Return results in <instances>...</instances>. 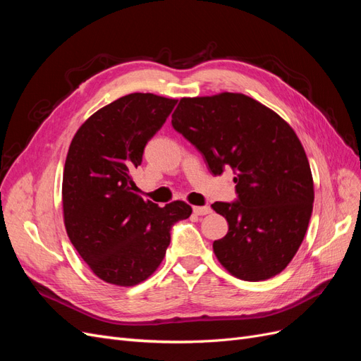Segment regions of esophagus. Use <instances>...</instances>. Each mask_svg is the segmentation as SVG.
<instances>
[{
    "instance_id": "34e87169",
    "label": "esophagus",
    "mask_w": 361,
    "mask_h": 361,
    "mask_svg": "<svg viewBox=\"0 0 361 361\" xmlns=\"http://www.w3.org/2000/svg\"><path fill=\"white\" fill-rule=\"evenodd\" d=\"M192 211H194L195 215H207V214L212 212L209 206H194Z\"/></svg>"
}]
</instances>
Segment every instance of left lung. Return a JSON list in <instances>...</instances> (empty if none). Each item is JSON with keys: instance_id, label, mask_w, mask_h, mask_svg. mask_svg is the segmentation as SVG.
Wrapping results in <instances>:
<instances>
[{"instance_id": "8db88e82", "label": "left lung", "mask_w": 361, "mask_h": 361, "mask_svg": "<svg viewBox=\"0 0 361 361\" xmlns=\"http://www.w3.org/2000/svg\"><path fill=\"white\" fill-rule=\"evenodd\" d=\"M171 125L204 157L212 174L235 173L238 200L215 202L228 223L214 253L232 276L259 281L285 269L313 209V178L304 147L277 113L243 93L182 97Z\"/></svg>"}]
</instances>
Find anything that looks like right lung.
<instances>
[{"label": "right lung", "instance_id": "obj_1", "mask_svg": "<svg viewBox=\"0 0 361 361\" xmlns=\"http://www.w3.org/2000/svg\"><path fill=\"white\" fill-rule=\"evenodd\" d=\"M176 99L130 93L105 105L76 130L63 171V216L71 243L101 280L135 286L166 256L174 223L191 206L159 207L135 194L130 173Z\"/></svg>", "mask_w": 361, "mask_h": 361}]
</instances>
